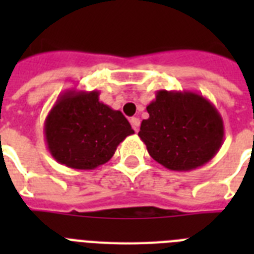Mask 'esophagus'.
Wrapping results in <instances>:
<instances>
[{"instance_id": "obj_1", "label": "esophagus", "mask_w": 254, "mask_h": 254, "mask_svg": "<svg viewBox=\"0 0 254 254\" xmlns=\"http://www.w3.org/2000/svg\"><path fill=\"white\" fill-rule=\"evenodd\" d=\"M130 124H131V127H133V129H134L135 133H137L139 129V124H141V121H139L138 117H131Z\"/></svg>"}]
</instances>
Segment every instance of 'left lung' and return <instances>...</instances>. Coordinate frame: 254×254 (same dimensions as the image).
I'll return each mask as SVG.
<instances>
[{"instance_id": "left-lung-1", "label": "left lung", "mask_w": 254, "mask_h": 254, "mask_svg": "<svg viewBox=\"0 0 254 254\" xmlns=\"http://www.w3.org/2000/svg\"><path fill=\"white\" fill-rule=\"evenodd\" d=\"M139 138L154 161L174 171H191L217 154L224 124L209 100L195 92L158 91L146 107Z\"/></svg>"}]
</instances>
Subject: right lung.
I'll use <instances>...</instances> for the list:
<instances>
[{
	"mask_svg": "<svg viewBox=\"0 0 254 254\" xmlns=\"http://www.w3.org/2000/svg\"><path fill=\"white\" fill-rule=\"evenodd\" d=\"M133 133L123 113L101 103L97 91L64 92L45 121L50 154L75 170H93L107 163L120 142Z\"/></svg>",
	"mask_w": 254,
	"mask_h": 254,
	"instance_id": "right-lung-1",
	"label": "right lung"
}]
</instances>
